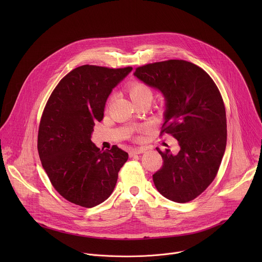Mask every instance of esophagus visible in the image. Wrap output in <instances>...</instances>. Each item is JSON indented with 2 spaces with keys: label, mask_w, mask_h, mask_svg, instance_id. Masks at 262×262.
I'll use <instances>...</instances> for the list:
<instances>
[{
  "label": "esophagus",
  "mask_w": 262,
  "mask_h": 262,
  "mask_svg": "<svg viewBox=\"0 0 262 262\" xmlns=\"http://www.w3.org/2000/svg\"><path fill=\"white\" fill-rule=\"evenodd\" d=\"M145 151V148L143 147H140V148H133L130 149L129 151V157H134L136 155H140V154H143Z\"/></svg>",
  "instance_id": "1"
}]
</instances>
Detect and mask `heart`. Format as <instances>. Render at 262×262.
Returning a JSON list of instances; mask_svg holds the SVG:
<instances>
[{"label": "heart", "mask_w": 262, "mask_h": 262, "mask_svg": "<svg viewBox=\"0 0 262 262\" xmlns=\"http://www.w3.org/2000/svg\"><path fill=\"white\" fill-rule=\"evenodd\" d=\"M127 92H128V95L132 98V100L135 102V104H137L139 102H143V101L151 102V100L154 98V94H155L154 90L150 86L144 82H140V81H136V82H133L132 84H129V86L127 87ZM135 130L137 133L141 134V133L145 132V127L140 126V127L135 128Z\"/></svg>", "instance_id": "heart-1"}]
</instances>
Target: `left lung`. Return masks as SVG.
<instances>
[{
  "mask_svg": "<svg viewBox=\"0 0 262 262\" xmlns=\"http://www.w3.org/2000/svg\"><path fill=\"white\" fill-rule=\"evenodd\" d=\"M134 74L164 94L161 136L171 135L180 146L175 156L157 148L164 162L152 175L156 188L169 200L190 202L213 181L225 152L226 111L220 90L205 70L184 60L149 63Z\"/></svg>",
  "mask_w": 262,
  "mask_h": 262,
  "instance_id": "8db88e82",
  "label": "left lung"
}]
</instances>
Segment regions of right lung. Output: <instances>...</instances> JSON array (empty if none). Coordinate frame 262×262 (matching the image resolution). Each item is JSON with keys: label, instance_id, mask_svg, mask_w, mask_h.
Returning <instances> with one entry per match:
<instances>
[{"label": "right lung", "instance_id": "obj_1", "mask_svg": "<svg viewBox=\"0 0 262 262\" xmlns=\"http://www.w3.org/2000/svg\"><path fill=\"white\" fill-rule=\"evenodd\" d=\"M82 65L72 69L52 92L40 119L37 149L55 190L86 208L106 200L114 191L127 152L113 145L100 150L91 135L103 118L105 101L132 71Z\"/></svg>", "mask_w": 262, "mask_h": 262}]
</instances>
